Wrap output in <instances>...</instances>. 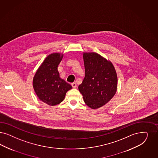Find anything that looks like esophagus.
<instances>
[{
	"mask_svg": "<svg viewBox=\"0 0 158 158\" xmlns=\"http://www.w3.org/2000/svg\"><path fill=\"white\" fill-rule=\"evenodd\" d=\"M71 85H72V86L73 87V88H74V89H75V88H76V87H77L76 82H73Z\"/></svg>",
	"mask_w": 158,
	"mask_h": 158,
	"instance_id": "obj_1",
	"label": "esophagus"
}]
</instances>
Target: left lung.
I'll list each match as a JSON object with an SVG mask.
<instances>
[{
    "label": "left lung",
    "mask_w": 158,
    "mask_h": 158,
    "mask_svg": "<svg viewBox=\"0 0 158 158\" xmlns=\"http://www.w3.org/2000/svg\"><path fill=\"white\" fill-rule=\"evenodd\" d=\"M85 76L79 90L91 109L100 108L113 98L117 89V76L113 64L96 52L83 54Z\"/></svg>",
    "instance_id": "1"
}]
</instances>
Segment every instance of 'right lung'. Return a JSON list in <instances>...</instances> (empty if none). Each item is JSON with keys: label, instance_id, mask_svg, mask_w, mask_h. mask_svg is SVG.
Masks as SVG:
<instances>
[{"label": "right lung", "instance_id": "right-lung-1", "mask_svg": "<svg viewBox=\"0 0 158 158\" xmlns=\"http://www.w3.org/2000/svg\"><path fill=\"white\" fill-rule=\"evenodd\" d=\"M63 54L49 55L38 68L33 78V85L38 98L49 106L61 103L66 93L71 89V85L60 77L58 66Z\"/></svg>", "mask_w": 158, "mask_h": 158}]
</instances>
